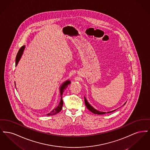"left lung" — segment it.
I'll return each instance as SVG.
<instances>
[{"label":"left lung","mask_w":150,"mask_h":150,"mask_svg":"<svg viewBox=\"0 0 150 150\" xmlns=\"http://www.w3.org/2000/svg\"><path fill=\"white\" fill-rule=\"evenodd\" d=\"M84 100H85V104H86V107H87V108L90 111H91L92 112H93L94 114H97V115H102V114H106V112H101V111H98V110H96L95 108H94L89 103H88V102L87 101V100H86V97H84ZM126 103V102L124 104V105H125ZM115 110H114V111H110V112H108L107 113H110V112H113V111H115Z\"/></svg>","instance_id":"obj_1"}]
</instances>
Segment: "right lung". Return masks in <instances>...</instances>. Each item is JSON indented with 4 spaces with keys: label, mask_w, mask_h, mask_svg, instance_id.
<instances>
[{
    "label": "right lung",
    "mask_w": 150,
    "mask_h": 150,
    "mask_svg": "<svg viewBox=\"0 0 150 150\" xmlns=\"http://www.w3.org/2000/svg\"><path fill=\"white\" fill-rule=\"evenodd\" d=\"M25 45L22 46L21 48L18 50V53H17V54L16 56V66L18 64V62H19V61H20V58L21 57L22 54L23 53V52L24 50V49H25ZM70 83H71V81L70 80H67V81H64V83L60 86L59 89H60V94H61V100L59 102V103L58 106L56 108H54L51 112H50L48 114H47L46 115H47V116L54 115L57 114H58V112H59L61 111L62 108V106H63V103H64L62 95V94H63L64 92V89H66L67 88L68 85L70 84ZM14 84L16 86L15 82H14Z\"/></svg>",
    "instance_id": "add662e5"
}]
</instances>
